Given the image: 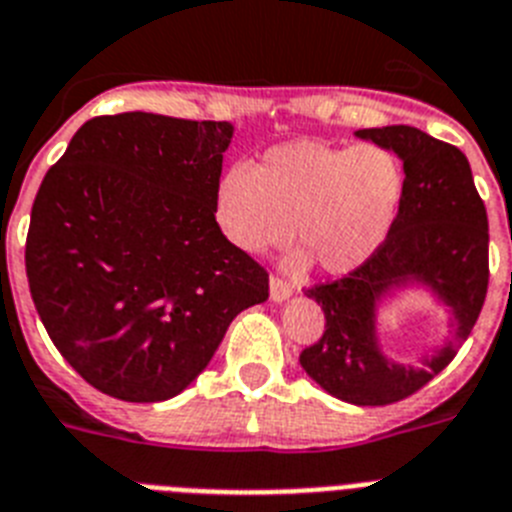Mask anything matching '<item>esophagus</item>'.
<instances>
[{"label":"esophagus","mask_w":512,"mask_h":512,"mask_svg":"<svg viewBox=\"0 0 512 512\" xmlns=\"http://www.w3.org/2000/svg\"><path fill=\"white\" fill-rule=\"evenodd\" d=\"M292 292V284H286L284 278L270 276V299H273V302H284V299L292 297Z\"/></svg>","instance_id":"esophagus-1"}]
</instances>
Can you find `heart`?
Returning <instances> with one entry per match:
<instances>
[{
    "mask_svg": "<svg viewBox=\"0 0 512 512\" xmlns=\"http://www.w3.org/2000/svg\"><path fill=\"white\" fill-rule=\"evenodd\" d=\"M405 194L397 155L376 144L331 147L289 141L268 149L260 165L228 168L215 189V223L247 255L302 242L294 265L318 260L344 276L376 255L392 234Z\"/></svg>",
    "mask_w": 512,
    "mask_h": 512,
    "instance_id": "1",
    "label": "heart"
}]
</instances>
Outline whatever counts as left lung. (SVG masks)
Listing matches in <instances>:
<instances>
[{
  "label": "left lung",
  "instance_id": "left-lung-1",
  "mask_svg": "<svg viewBox=\"0 0 512 512\" xmlns=\"http://www.w3.org/2000/svg\"><path fill=\"white\" fill-rule=\"evenodd\" d=\"M392 149L405 168V194L392 234L376 255L339 281L307 289L326 315V331L299 363L336 400L392 405L442 373L468 339L489 286V223L458 147L413 126L357 131ZM421 283L453 310L456 334L421 369L392 364L377 347L375 307L392 288Z\"/></svg>",
  "mask_w": 512,
  "mask_h": 512
}]
</instances>
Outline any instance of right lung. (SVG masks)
<instances>
[{"instance_id":"right-lung-1","label":"right lung","mask_w":512,"mask_h":512,"mask_svg":"<svg viewBox=\"0 0 512 512\" xmlns=\"http://www.w3.org/2000/svg\"><path fill=\"white\" fill-rule=\"evenodd\" d=\"M234 126L155 112L86 120L33 199L26 273L60 355L102 394L176 397L268 273L215 223Z\"/></svg>"}]
</instances>
